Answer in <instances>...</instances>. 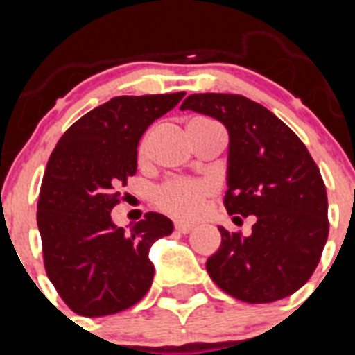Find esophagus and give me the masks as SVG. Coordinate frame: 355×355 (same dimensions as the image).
Masks as SVG:
<instances>
[{"label": "esophagus", "mask_w": 355, "mask_h": 355, "mask_svg": "<svg viewBox=\"0 0 355 355\" xmlns=\"http://www.w3.org/2000/svg\"><path fill=\"white\" fill-rule=\"evenodd\" d=\"M193 229V224H188V222H175V231H180V233H183V234H187V233H190V231H192Z\"/></svg>", "instance_id": "34e87169"}]
</instances>
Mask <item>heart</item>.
Listing matches in <instances>:
<instances>
[{"instance_id":"b5f03b06","label":"heart","mask_w":355,"mask_h":355,"mask_svg":"<svg viewBox=\"0 0 355 355\" xmlns=\"http://www.w3.org/2000/svg\"><path fill=\"white\" fill-rule=\"evenodd\" d=\"M192 121H209L196 117ZM147 153V135L139 146L140 158ZM215 193V187L209 181L168 180L155 192V205L163 211L180 218H196L205 209L206 200Z\"/></svg>"}]
</instances>
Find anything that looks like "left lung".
<instances>
[{
  "instance_id": "8db88e82",
  "label": "left lung",
  "mask_w": 355,
  "mask_h": 355,
  "mask_svg": "<svg viewBox=\"0 0 355 355\" xmlns=\"http://www.w3.org/2000/svg\"><path fill=\"white\" fill-rule=\"evenodd\" d=\"M181 110L224 124V206L229 215L256 216L249 236L218 227L222 243L206 261L209 277L241 302L290 297L313 275L329 236L327 192L315 159L270 110L238 94H192Z\"/></svg>"
}]
</instances>
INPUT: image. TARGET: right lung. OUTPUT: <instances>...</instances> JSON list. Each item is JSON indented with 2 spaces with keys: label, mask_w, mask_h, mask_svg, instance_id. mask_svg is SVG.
Returning a JSON list of instances; mask_svg holds the SVG:
<instances>
[{
  "label": "right lung",
  "mask_w": 355,
  "mask_h": 355,
  "mask_svg": "<svg viewBox=\"0 0 355 355\" xmlns=\"http://www.w3.org/2000/svg\"><path fill=\"white\" fill-rule=\"evenodd\" d=\"M183 96L114 97L78 119L49 156L37 205L44 266L78 315L124 311L153 284L149 249L172 233L171 218L150 211L126 231L114 224L110 211L137 172L142 135Z\"/></svg>",
  "instance_id": "obj_1"
}]
</instances>
